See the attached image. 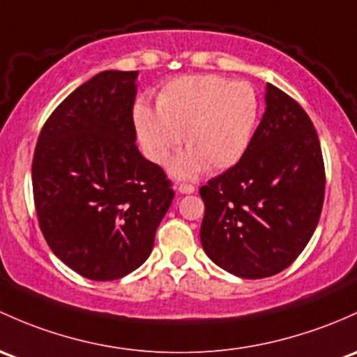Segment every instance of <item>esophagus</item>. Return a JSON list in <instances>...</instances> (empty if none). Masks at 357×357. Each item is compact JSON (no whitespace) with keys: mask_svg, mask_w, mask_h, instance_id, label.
<instances>
[{"mask_svg":"<svg viewBox=\"0 0 357 357\" xmlns=\"http://www.w3.org/2000/svg\"><path fill=\"white\" fill-rule=\"evenodd\" d=\"M178 191H179V193H183V195H190V193H193V191H195V186L188 185V183H181V185L178 186Z\"/></svg>","mask_w":357,"mask_h":357,"instance_id":"esophagus-1","label":"esophagus"}]
</instances>
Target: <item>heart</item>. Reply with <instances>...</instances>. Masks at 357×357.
<instances>
[{
  "label": "heart",
  "mask_w": 357,
  "mask_h": 357,
  "mask_svg": "<svg viewBox=\"0 0 357 357\" xmlns=\"http://www.w3.org/2000/svg\"><path fill=\"white\" fill-rule=\"evenodd\" d=\"M257 118L255 89L220 75L176 78L157 93V109L145 102L133 109L142 150L153 162H166L185 137L190 150L172 164L179 178H191L205 167L222 171L239 162Z\"/></svg>",
  "instance_id": "heart-1"
}]
</instances>
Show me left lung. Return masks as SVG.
I'll return each mask as SVG.
<instances>
[{
    "label": "left lung",
    "instance_id": "1",
    "mask_svg": "<svg viewBox=\"0 0 357 357\" xmlns=\"http://www.w3.org/2000/svg\"><path fill=\"white\" fill-rule=\"evenodd\" d=\"M265 102L245 155L200 188L202 246L243 279L287 268L313 236L325 198L324 155L310 116L272 84Z\"/></svg>",
    "mask_w": 357,
    "mask_h": 357
}]
</instances>
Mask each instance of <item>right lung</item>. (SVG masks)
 <instances>
[{
  "label": "right lung",
  "mask_w": 357,
  "mask_h": 357,
  "mask_svg": "<svg viewBox=\"0 0 357 357\" xmlns=\"http://www.w3.org/2000/svg\"><path fill=\"white\" fill-rule=\"evenodd\" d=\"M138 71H100L44 123L32 160L39 227L52 253L90 280H116L150 257L174 190L140 153Z\"/></svg>",
  "instance_id": "obj_1"
}]
</instances>
